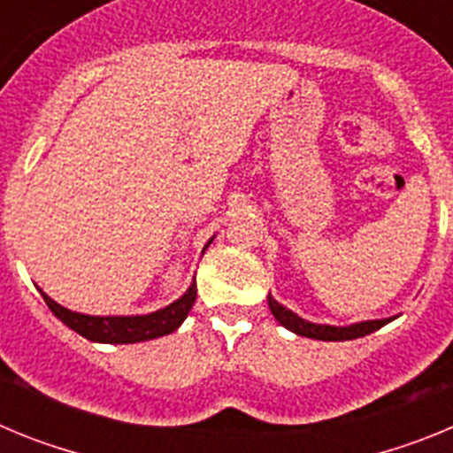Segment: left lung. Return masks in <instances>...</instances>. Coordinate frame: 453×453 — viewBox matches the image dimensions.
Instances as JSON below:
<instances>
[{"mask_svg": "<svg viewBox=\"0 0 453 453\" xmlns=\"http://www.w3.org/2000/svg\"><path fill=\"white\" fill-rule=\"evenodd\" d=\"M267 306H270L272 315L276 318V322L286 326L292 334L303 335V338L313 340H326V342H340V340H354L363 338L367 334H374L376 329L386 326L388 322L397 318H383V319H363V322L347 324V326H334V324H315L308 322V319L299 318L297 313H292L290 308H286L283 303L276 302L272 295H267Z\"/></svg>", "mask_w": 453, "mask_h": 453, "instance_id": "obj_1", "label": "left lung"}]
</instances>
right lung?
Returning a JSON list of instances; mask_svg holds the SVG:
<instances>
[{
    "label": "right lung",
    "mask_w": 453,
    "mask_h": 453,
    "mask_svg": "<svg viewBox=\"0 0 453 453\" xmlns=\"http://www.w3.org/2000/svg\"><path fill=\"white\" fill-rule=\"evenodd\" d=\"M213 238L208 240L206 247L213 242ZM206 247H203V251H206ZM40 295H42L51 313L83 338L92 340V342H106V345H134V342H145V340L161 338V335L177 331L190 313L195 299H197V283L192 279L190 288L183 292L181 297L147 315H86L61 306L47 292L40 290Z\"/></svg>",
    "instance_id": "obj_1"
}]
</instances>
